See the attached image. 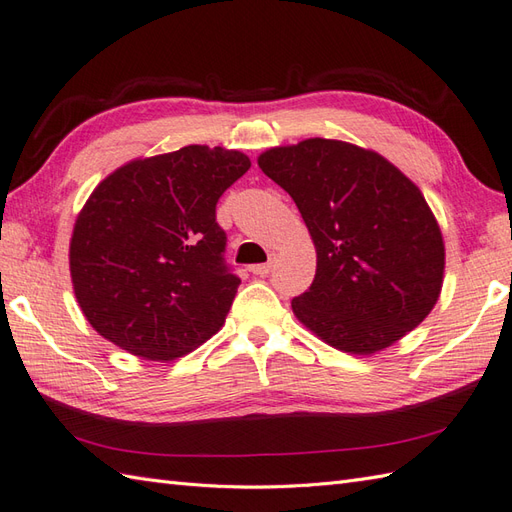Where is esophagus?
Listing matches in <instances>:
<instances>
[{"mask_svg":"<svg viewBox=\"0 0 512 512\" xmlns=\"http://www.w3.org/2000/svg\"><path fill=\"white\" fill-rule=\"evenodd\" d=\"M272 259H275V255H270V261H266V264H255V266H251V272H253V275H257V277H266V275H270V270H272Z\"/></svg>","mask_w":512,"mask_h":512,"instance_id":"obj_1","label":"esophagus"}]
</instances>
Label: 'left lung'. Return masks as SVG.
Masks as SVG:
<instances>
[{"mask_svg": "<svg viewBox=\"0 0 512 512\" xmlns=\"http://www.w3.org/2000/svg\"><path fill=\"white\" fill-rule=\"evenodd\" d=\"M292 196L316 246V277L292 299L331 347L368 355L423 323L443 285L445 246L430 207L382 154L305 139L259 157Z\"/></svg>", "mask_w": 512, "mask_h": 512, "instance_id": "8db88e82", "label": "left lung"}]
</instances>
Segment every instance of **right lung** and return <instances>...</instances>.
Returning <instances> with one entry per match:
<instances>
[{
    "label": "right lung",
    "mask_w": 512,
    "mask_h": 512,
    "mask_svg": "<svg viewBox=\"0 0 512 512\" xmlns=\"http://www.w3.org/2000/svg\"><path fill=\"white\" fill-rule=\"evenodd\" d=\"M248 168L237 150L185 146L130 161L93 189L69 268L100 336L148 360H174L224 325L240 277L224 259L220 196Z\"/></svg>",
    "instance_id": "1"
}]
</instances>
